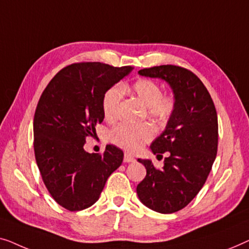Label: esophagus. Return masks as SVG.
Returning a JSON list of instances; mask_svg holds the SVG:
<instances>
[{
  "mask_svg": "<svg viewBox=\"0 0 249 249\" xmlns=\"http://www.w3.org/2000/svg\"><path fill=\"white\" fill-rule=\"evenodd\" d=\"M135 158L129 153H125L124 155V162H134Z\"/></svg>",
  "mask_w": 249,
  "mask_h": 249,
  "instance_id": "esophagus-1",
  "label": "esophagus"
}]
</instances>
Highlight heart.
<instances>
[{
    "label": "heart",
    "instance_id": "heart-1",
    "mask_svg": "<svg viewBox=\"0 0 249 249\" xmlns=\"http://www.w3.org/2000/svg\"><path fill=\"white\" fill-rule=\"evenodd\" d=\"M131 91L148 107V114L158 121H166L171 116L175 100L162 94L160 85L149 79H140L131 86ZM122 92L117 87L106 91L103 98L104 116L108 121L116 120L120 115ZM155 129L149 124H120L111 129L110 140L127 151L138 152L152 140Z\"/></svg>",
    "mask_w": 249,
    "mask_h": 249
}]
</instances>
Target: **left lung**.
Returning <instances> with one entry per match:
<instances>
[{
	"mask_svg": "<svg viewBox=\"0 0 249 249\" xmlns=\"http://www.w3.org/2000/svg\"><path fill=\"white\" fill-rule=\"evenodd\" d=\"M173 89L175 108L166 128L151 143L157 156L168 152L163 167L139 159L146 176L136 187L143 204L159 213L184 209L205 184L218 151V116L208 89L190 70L160 65L139 71Z\"/></svg>",
	"mask_w": 249,
	"mask_h": 249,
	"instance_id": "1",
	"label": "left lung"
}]
</instances>
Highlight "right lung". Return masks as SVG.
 <instances>
[{"instance_id":"add662e5","label":"right lung","mask_w":249,"mask_h":249,"mask_svg":"<svg viewBox=\"0 0 249 249\" xmlns=\"http://www.w3.org/2000/svg\"><path fill=\"white\" fill-rule=\"evenodd\" d=\"M133 70L99 62L62 69L41 93L34 117V150L45 186L69 211L94 204L124 153L108 144L103 155L85 151L88 136L104 121L107 90Z\"/></svg>"}]
</instances>
